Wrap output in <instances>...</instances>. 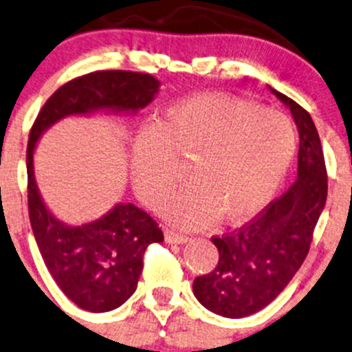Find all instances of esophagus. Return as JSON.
Segmentation results:
<instances>
[{"label":"esophagus","mask_w":352,"mask_h":352,"mask_svg":"<svg viewBox=\"0 0 352 352\" xmlns=\"http://www.w3.org/2000/svg\"><path fill=\"white\" fill-rule=\"evenodd\" d=\"M165 241L166 243H187L188 241V236L186 234H180V232L177 231H172V229H166L165 231Z\"/></svg>","instance_id":"34e87169"}]
</instances>
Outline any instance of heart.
I'll list each match as a JSON object with an SVG mask.
<instances>
[{"label": "heart", "mask_w": 352, "mask_h": 352, "mask_svg": "<svg viewBox=\"0 0 352 352\" xmlns=\"http://www.w3.org/2000/svg\"><path fill=\"white\" fill-rule=\"evenodd\" d=\"M294 124L276 111L221 94H199L170 106L133 148L136 192L157 206L182 177L190 182L165 204L173 223L199 228L217 216L244 223L282 186L297 151Z\"/></svg>", "instance_id": "heart-1"}]
</instances>
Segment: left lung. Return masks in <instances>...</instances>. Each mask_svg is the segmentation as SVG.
I'll return each mask as SVG.
<instances>
[{"mask_svg":"<svg viewBox=\"0 0 352 352\" xmlns=\"http://www.w3.org/2000/svg\"><path fill=\"white\" fill-rule=\"evenodd\" d=\"M292 111L300 136L298 177L250 223L214 236L216 268L194 280V295L210 312L251 316L275 300L298 272L327 199V168L312 118L294 99L272 89Z\"/></svg>","mask_w":352,"mask_h":352,"instance_id":"1","label":"left lung"}]
</instances>
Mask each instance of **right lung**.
I'll use <instances>...</instances> for the list:
<instances>
[{
	"mask_svg": "<svg viewBox=\"0 0 352 352\" xmlns=\"http://www.w3.org/2000/svg\"><path fill=\"white\" fill-rule=\"evenodd\" d=\"M160 82L151 74L96 70L69 80L47 99L30 129L27 146L28 216L40 254L52 278L80 309L109 312L135 294L143 254L164 241L157 221L140 207L118 204L101 219L77 228L58 223L47 210L33 175L36 140L55 121L99 109L145 108Z\"/></svg>",
	"mask_w": 352,
	"mask_h": 352,
	"instance_id": "add662e5",
	"label": "right lung"
}]
</instances>
